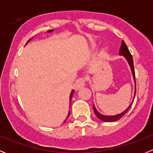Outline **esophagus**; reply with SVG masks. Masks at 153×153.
I'll use <instances>...</instances> for the list:
<instances>
[{"instance_id": "34e87169", "label": "esophagus", "mask_w": 153, "mask_h": 153, "mask_svg": "<svg viewBox=\"0 0 153 153\" xmlns=\"http://www.w3.org/2000/svg\"><path fill=\"white\" fill-rule=\"evenodd\" d=\"M86 84V80L84 78H79L76 80V81L74 84V89L75 90H78L81 89V87L85 86Z\"/></svg>"}]
</instances>
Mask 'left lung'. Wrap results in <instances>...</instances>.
Masks as SVG:
<instances>
[{"label": "left lung", "instance_id": "obj_1", "mask_svg": "<svg viewBox=\"0 0 153 153\" xmlns=\"http://www.w3.org/2000/svg\"><path fill=\"white\" fill-rule=\"evenodd\" d=\"M119 55L124 56L125 58H126V61H128V64H129L131 70H132V76H133L134 81H135V69H134V64H133V59H132V55H131V53L129 52V49L127 48V46H126V44H125V42L124 41H122V43H121V48H120V50H119ZM135 93H136V85H135V93H134L133 99L135 98ZM133 101L134 100H132V103L130 104V105L128 106V108L126 109V110H124V112H121V113L118 114V115H102V114L99 113V112L97 111L95 105L92 106V107H93L95 114L96 115V116L98 117L100 120H101V121H105V122H113V121H118V120H119L120 118H121L123 116H124L125 114L127 112V111L129 110V108L131 107L132 103H133Z\"/></svg>", "mask_w": 153, "mask_h": 153}]
</instances>
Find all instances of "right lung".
Returning a JSON list of instances; mask_svg holds the SVG:
<instances>
[{"mask_svg":"<svg viewBox=\"0 0 153 153\" xmlns=\"http://www.w3.org/2000/svg\"><path fill=\"white\" fill-rule=\"evenodd\" d=\"M52 31H53V29H50V30H48L47 32H52ZM31 41V39H29V41H27V43L29 42V41ZM74 92H75V91H74L73 89H72V92H71V93H70V96H69V101H70V102H71V99H72V95H73ZM70 106H71V104H70ZM69 114H70V112H69V114H68V116H67V118H68V117H69Z\"/></svg>","mask_w":153,"mask_h":153,"instance_id":"right-lung-1","label":"right lung"}]
</instances>
